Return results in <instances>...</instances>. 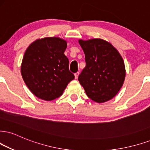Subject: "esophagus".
<instances>
[{"instance_id": "1", "label": "esophagus", "mask_w": 150, "mask_h": 150, "mask_svg": "<svg viewBox=\"0 0 150 150\" xmlns=\"http://www.w3.org/2000/svg\"><path fill=\"white\" fill-rule=\"evenodd\" d=\"M79 71L76 72V73L74 74V76H75V79H78V77H79Z\"/></svg>"}]
</instances>
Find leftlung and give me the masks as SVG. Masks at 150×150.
Returning <instances> with one entry per match:
<instances>
[{
	"label": "left lung",
	"instance_id": "1",
	"mask_svg": "<svg viewBox=\"0 0 150 150\" xmlns=\"http://www.w3.org/2000/svg\"><path fill=\"white\" fill-rule=\"evenodd\" d=\"M85 53L86 66L79 76V81L87 96L102 103L117 95L125 79L122 58L111 44L101 40H79Z\"/></svg>",
	"mask_w": 150,
	"mask_h": 150
}]
</instances>
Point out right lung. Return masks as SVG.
<instances>
[{
	"label": "right lung",
	"instance_id": "obj_1",
	"mask_svg": "<svg viewBox=\"0 0 150 150\" xmlns=\"http://www.w3.org/2000/svg\"><path fill=\"white\" fill-rule=\"evenodd\" d=\"M67 46L66 41L59 38H46L33 42L25 51L22 77L29 90L40 99L51 101L59 97L74 79L64 54Z\"/></svg>",
	"mask_w": 150,
	"mask_h": 150
}]
</instances>
